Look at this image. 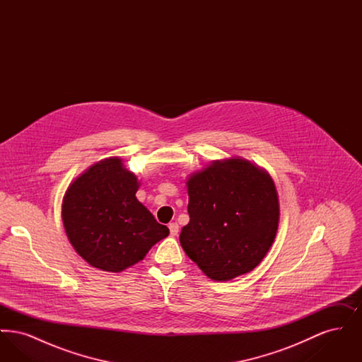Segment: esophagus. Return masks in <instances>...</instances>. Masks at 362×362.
I'll use <instances>...</instances> for the list:
<instances>
[{"mask_svg":"<svg viewBox=\"0 0 362 362\" xmlns=\"http://www.w3.org/2000/svg\"><path fill=\"white\" fill-rule=\"evenodd\" d=\"M168 228H170L171 236H176V235H177V232H179V225L176 224V223H171Z\"/></svg>","mask_w":362,"mask_h":362,"instance_id":"34e87169","label":"esophagus"}]
</instances>
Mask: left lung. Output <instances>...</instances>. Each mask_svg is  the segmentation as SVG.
I'll return each mask as SVG.
<instances>
[{
    "mask_svg": "<svg viewBox=\"0 0 362 362\" xmlns=\"http://www.w3.org/2000/svg\"><path fill=\"white\" fill-rule=\"evenodd\" d=\"M189 223L180 244L213 281H230L252 272L276 239L279 201L266 170L245 158L214 160L191 173Z\"/></svg>",
    "mask_w": 362,
    "mask_h": 362,
    "instance_id": "left-lung-1",
    "label": "left lung"
}]
</instances>
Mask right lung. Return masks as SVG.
Instances as JSON below:
<instances>
[{
  "label": "right lung",
  "instance_id": "right-lung-1",
  "mask_svg": "<svg viewBox=\"0 0 362 362\" xmlns=\"http://www.w3.org/2000/svg\"><path fill=\"white\" fill-rule=\"evenodd\" d=\"M119 157L103 158L76 177L62 199V223L76 252L103 272L121 273L170 235L136 197L137 176Z\"/></svg>",
  "mask_w": 362,
  "mask_h": 362
}]
</instances>
